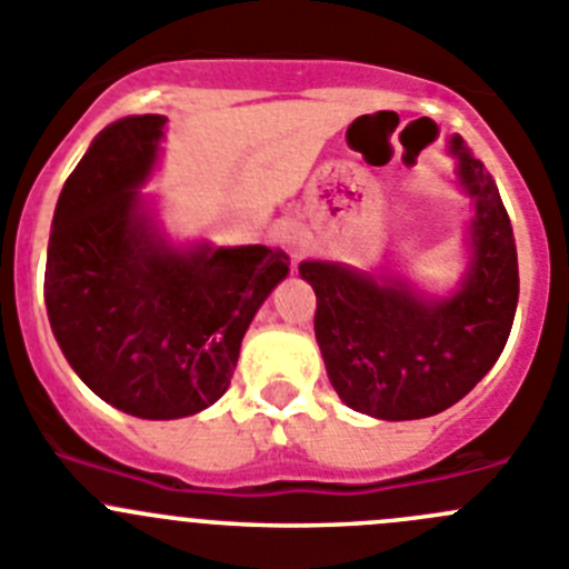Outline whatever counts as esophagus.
Masks as SVG:
<instances>
[{"label":"esophagus","mask_w":569,"mask_h":569,"mask_svg":"<svg viewBox=\"0 0 569 569\" xmlns=\"http://www.w3.org/2000/svg\"><path fill=\"white\" fill-rule=\"evenodd\" d=\"M272 238H274V243H278V247H283L286 252L291 254V260L300 258L302 249H306V238H302V232L295 230V227H283V230H274Z\"/></svg>","instance_id":"1"}]
</instances>
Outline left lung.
Wrapping results in <instances>:
<instances>
[{
	"label": "left lung",
	"mask_w": 569,
	"mask_h": 569,
	"mask_svg": "<svg viewBox=\"0 0 569 569\" xmlns=\"http://www.w3.org/2000/svg\"><path fill=\"white\" fill-rule=\"evenodd\" d=\"M452 151L477 199L475 254L458 295L421 300L396 280L300 263L315 286V333L333 390L350 410L381 421H416L458 405L500 359L517 315V243L500 190L460 137Z\"/></svg>",
	"instance_id": "left-lung-1"
}]
</instances>
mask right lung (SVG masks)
I'll return each instance as SVG.
<instances>
[{
    "label": "right lung",
    "instance_id": "right-lung-1",
    "mask_svg": "<svg viewBox=\"0 0 569 569\" xmlns=\"http://www.w3.org/2000/svg\"><path fill=\"white\" fill-rule=\"evenodd\" d=\"M162 114L106 126L52 216L44 300L52 333L106 405L151 421L216 405L260 302L289 274L272 247L177 252L140 212Z\"/></svg>",
    "mask_w": 569,
    "mask_h": 569
}]
</instances>
